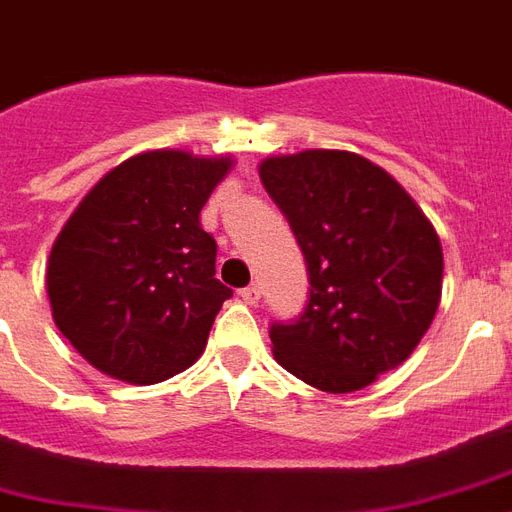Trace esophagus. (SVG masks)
I'll return each instance as SVG.
<instances>
[{"label":"esophagus","mask_w":512,"mask_h":512,"mask_svg":"<svg viewBox=\"0 0 512 512\" xmlns=\"http://www.w3.org/2000/svg\"><path fill=\"white\" fill-rule=\"evenodd\" d=\"M241 295V300H244V303L247 305H257L260 303V287H257V284H252V287H244L239 292Z\"/></svg>","instance_id":"34e87169"}]
</instances>
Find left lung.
Listing matches in <instances>:
<instances>
[{
    "label": "left lung",
    "instance_id": "8db88e82",
    "mask_svg": "<svg viewBox=\"0 0 512 512\" xmlns=\"http://www.w3.org/2000/svg\"><path fill=\"white\" fill-rule=\"evenodd\" d=\"M308 265V303L268 329L279 364L313 388L353 393L404 364L441 300L433 225L377 164L303 151L260 164Z\"/></svg>",
    "mask_w": 512,
    "mask_h": 512
}]
</instances>
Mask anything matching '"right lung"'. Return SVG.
Listing matches in <instances>:
<instances>
[{
    "label": "right lung",
    "mask_w": 512,
    "mask_h": 512,
    "mask_svg": "<svg viewBox=\"0 0 512 512\" xmlns=\"http://www.w3.org/2000/svg\"><path fill=\"white\" fill-rule=\"evenodd\" d=\"M228 159L148 151L108 172L50 252L52 319L108 377L154 385L201 356L220 305L217 241L199 223Z\"/></svg>",
    "instance_id": "right-lung-1"
}]
</instances>
